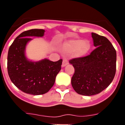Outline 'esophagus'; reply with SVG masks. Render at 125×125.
I'll return each instance as SVG.
<instances>
[{
  "label": "esophagus",
  "mask_w": 125,
  "mask_h": 125,
  "mask_svg": "<svg viewBox=\"0 0 125 125\" xmlns=\"http://www.w3.org/2000/svg\"><path fill=\"white\" fill-rule=\"evenodd\" d=\"M68 64H69V61H67V59H64L63 61V62H62V67H64Z\"/></svg>",
  "instance_id": "34e87169"
}]
</instances>
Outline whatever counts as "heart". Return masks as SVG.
<instances>
[{"label":"heart","mask_w":125,"mask_h":125,"mask_svg":"<svg viewBox=\"0 0 125 125\" xmlns=\"http://www.w3.org/2000/svg\"><path fill=\"white\" fill-rule=\"evenodd\" d=\"M90 44L88 41H82L81 39L72 40L64 45V49L67 51L73 52L77 56H83L89 51Z\"/></svg>","instance_id":"b5f03b06"}]
</instances>
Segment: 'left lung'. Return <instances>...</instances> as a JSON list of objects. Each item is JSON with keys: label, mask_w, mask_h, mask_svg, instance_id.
Masks as SVG:
<instances>
[{"label": "left lung", "mask_w": 125, "mask_h": 125, "mask_svg": "<svg viewBox=\"0 0 125 125\" xmlns=\"http://www.w3.org/2000/svg\"><path fill=\"white\" fill-rule=\"evenodd\" d=\"M94 46L90 54L72 59L74 73L71 79L76 92L84 96L96 94L112 82L116 70V52L106 38L92 33Z\"/></svg>", "instance_id": "1"}]
</instances>
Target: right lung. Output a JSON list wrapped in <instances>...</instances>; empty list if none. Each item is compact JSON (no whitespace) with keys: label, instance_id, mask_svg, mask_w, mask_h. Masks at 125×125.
<instances>
[{"label":"right lung","instance_id":"add662e5","mask_svg":"<svg viewBox=\"0 0 125 125\" xmlns=\"http://www.w3.org/2000/svg\"><path fill=\"white\" fill-rule=\"evenodd\" d=\"M44 32L43 29H38L23 31L15 39L8 51V72L11 81L22 92L33 95L44 94L51 89L62 63V59L32 62L26 58V45L31 39L29 37H42Z\"/></svg>","mask_w":125,"mask_h":125}]
</instances>
